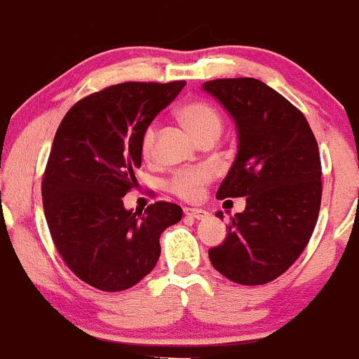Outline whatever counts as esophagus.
Wrapping results in <instances>:
<instances>
[{"label": "esophagus", "mask_w": 359, "mask_h": 359, "mask_svg": "<svg viewBox=\"0 0 359 359\" xmlns=\"http://www.w3.org/2000/svg\"><path fill=\"white\" fill-rule=\"evenodd\" d=\"M184 214L187 217H192V219H203V217H205V211H203V209H194V208H185L184 209Z\"/></svg>", "instance_id": "obj_1"}]
</instances>
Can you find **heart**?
Returning <instances> with one entry per match:
<instances>
[{
	"label": "heart",
	"mask_w": 359,
	"mask_h": 359,
	"mask_svg": "<svg viewBox=\"0 0 359 359\" xmlns=\"http://www.w3.org/2000/svg\"><path fill=\"white\" fill-rule=\"evenodd\" d=\"M175 116L179 118V121L191 131L194 137L203 143L214 142V140L219 137L222 126H224L219 109L204 100H191L182 102L175 109ZM156 138H158V128H156L155 123H148L143 128L142 137H140V154L145 160H150L155 156ZM211 180V168H185V170L175 172L167 180V189L174 196L184 201H197L201 199L204 187Z\"/></svg>",
	"instance_id": "1"
}]
</instances>
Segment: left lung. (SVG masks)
<instances>
[{"mask_svg":"<svg viewBox=\"0 0 359 359\" xmlns=\"http://www.w3.org/2000/svg\"><path fill=\"white\" fill-rule=\"evenodd\" d=\"M203 88L238 128L236 160L216 197H246L209 259L231 282L263 285L294 265L314 231L323 197L319 147L302 111L265 82L234 77Z\"/></svg>","mask_w":359,"mask_h":359,"instance_id":"8db88e82","label":"left lung"}]
</instances>
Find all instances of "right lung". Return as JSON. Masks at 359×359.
Wrapping results in <instances>:
<instances>
[{
	"label": "right lung",
	"mask_w": 359,
	"mask_h": 359,
	"mask_svg": "<svg viewBox=\"0 0 359 359\" xmlns=\"http://www.w3.org/2000/svg\"><path fill=\"white\" fill-rule=\"evenodd\" d=\"M185 81L123 82L89 94L57 128L42 177V201L57 251L82 282L102 292L137 285L155 269L160 234L182 219V208L158 201L126 211L137 185L140 137Z\"/></svg>",
	"instance_id": "obj_1"
}]
</instances>
